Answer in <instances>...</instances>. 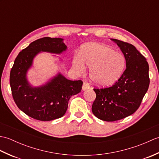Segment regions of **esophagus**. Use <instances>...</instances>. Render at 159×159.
<instances>
[{"mask_svg":"<svg viewBox=\"0 0 159 159\" xmlns=\"http://www.w3.org/2000/svg\"><path fill=\"white\" fill-rule=\"evenodd\" d=\"M90 88V85L88 82L85 81L83 83V90H87V89H89Z\"/></svg>","mask_w":159,"mask_h":159,"instance_id":"obj_1","label":"esophagus"}]
</instances>
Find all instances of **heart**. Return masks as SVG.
Listing matches in <instances>:
<instances>
[{
  "mask_svg": "<svg viewBox=\"0 0 159 159\" xmlns=\"http://www.w3.org/2000/svg\"><path fill=\"white\" fill-rule=\"evenodd\" d=\"M89 67L93 81L100 86H108L116 83L122 75L126 67V59L122 54L114 51L104 44L92 43L85 46L80 56H74L73 67L80 74Z\"/></svg>",
  "mask_w": 159,
  "mask_h": 159,
  "instance_id": "heart-1",
  "label": "heart"
}]
</instances>
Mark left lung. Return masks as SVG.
I'll use <instances>...</instances> for the list:
<instances>
[{
	"label": "left lung",
	"instance_id": "8db88e82",
	"mask_svg": "<svg viewBox=\"0 0 159 159\" xmlns=\"http://www.w3.org/2000/svg\"><path fill=\"white\" fill-rule=\"evenodd\" d=\"M122 51L126 69L112 86L94 88L96 98L92 112L106 121H115L133 114L139 109L150 85L146 59L129 43L112 39Z\"/></svg>",
	"mask_w": 159,
	"mask_h": 159
}]
</instances>
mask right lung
Masks as SVG:
<instances>
[{
    "label": "right lung",
    "mask_w": 159,
    "mask_h": 159,
    "mask_svg": "<svg viewBox=\"0 0 159 159\" xmlns=\"http://www.w3.org/2000/svg\"><path fill=\"white\" fill-rule=\"evenodd\" d=\"M66 48L63 39L45 37L31 42L20 52L14 61L9 76L13 98L19 109L33 119L46 121L63 117L71 96L82 89L81 80H70L61 74L39 87H31L26 78V72L38 52L59 54Z\"/></svg>",
    "instance_id": "obj_1"
}]
</instances>
